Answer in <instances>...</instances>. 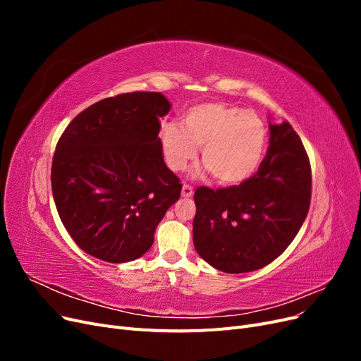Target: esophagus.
<instances>
[{"instance_id":"obj_1","label":"esophagus","mask_w":361,"mask_h":361,"mask_svg":"<svg viewBox=\"0 0 361 361\" xmlns=\"http://www.w3.org/2000/svg\"><path fill=\"white\" fill-rule=\"evenodd\" d=\"M192 187H191V185H187V183H183V187H182V197H191V195H192Z\"/></svg>"}]
</instances>
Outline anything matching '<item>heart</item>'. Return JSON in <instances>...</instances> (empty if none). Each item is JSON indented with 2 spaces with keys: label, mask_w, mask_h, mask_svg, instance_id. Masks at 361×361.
<instances>
[{
  "label": "heart",
  "mask_w": 361,
  "mask_h": 361,
  "mask_svg": "<svg viewBox=\"0 0 361 361\" xmlns=\"http://www.w3.org/2000/svg\"><path fill=\"white\" fill-rule=\"evenodd\" d=\"M159 141L169 169L183 171L197 157L214 179L238 185L253 176L264 159L268 129L255 111L221 102H203L188 108L180 125L166 123Z\"/></svg>",
  "instance_id": "obj_1"
}]
</instances>
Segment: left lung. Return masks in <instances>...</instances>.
<instances>
[{
    "label": "left lung",
    "instance_id": "8db88e82",
    "mask_svg": "<svg viewBox=\"0 0 361 361\" xmlns=\"http://www.w3.org/2000/svg\"><path fill=\"white\" fill-rule=\"evenodd\" d=\"M310 197V162L298 134L289 122L269 120V147L255 176L228 188L195 190L194 247L227 274L264 268L297 236Z\"/></svg>",
    "mask_w": 361,
    "mask_h": 361
}]
</instances>
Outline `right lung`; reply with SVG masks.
Segmentation results:
<instances>
[{
	"mask_svg": "<svg viewBox=\"0 0 361 361\" xmlns=\"http://www.w3.org/2000/svg\"><path fill=\"white\" fill-rule=\"evenodd\" d=\"M158 92L106 97L76 116L60 137L51 185L60 220L87 255L110 264L143 256L157 226L180 197L164 162Z\"/></svg>",
	"mask_w": 361,
	"mask_h": 361,
	"instance_id": "1",
	"label": "right lung"
}]
</instances>
